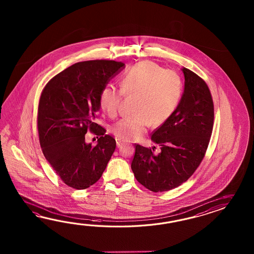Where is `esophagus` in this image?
<instances>
[{"instance_id":"34e87169","label":"esophagus","mask_w":254,"mask_h":254,"mask_svg":"<svg viewBox=\"0 0 254 254\" xmlns=\"http://www.w3.org/2000/svg\"><path fill=\"white\" fill-rule=\"evenodd\" d=\"M125 142L123 141L122 140H120V139H116V144H117V147L119 148L121 146L123 145Z\"/></svg>"}]
</instances>
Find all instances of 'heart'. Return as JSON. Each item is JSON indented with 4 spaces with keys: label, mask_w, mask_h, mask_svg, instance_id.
<instances>
[{
    "label": "heart",
    "mask_w": 254,
    "mask_h": 254,
    "mask_svg": "<svg viewBox=\"0 0 254 254\" xmlns=\"http://www.w3.org/2000/svg\"><path fill=\"white\" fill-rule=\"evenodd\" d=\"M121 90L105 87L100 93L99 103L109 116L119 112L124 96L136 97L135 115L120 120L112 127L116 138L134 140L152 126H160L170 119L178 106L183 93L180 76L172 70L145 61L131 67L123 76Z\"/></svg>",
    "instance_id": "obj_1"
}]
</instances>
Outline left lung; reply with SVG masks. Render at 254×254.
Returning a JSON list of instances; mask_svg holds the SVG:
<instances>
[{"label":"left lung","mask_w":254,"mask_h":254,"mask_svg":"<svg viewBox=\"0 0 254 254\" xmlns=\"http://www.w3.org/2000/svg\"><path fill=\"white\" fill-rule=\"evenodd\" d=\"M184 92L177 108L167 122L157 128L151 140L160 146L146 148L135 144L131 170L135 178L153 192L174 189L185 183L205 156L211 139L214 106L205 81L183 68Z\"/></svg>","instance_id":"left-lung-1"}]
</instances>
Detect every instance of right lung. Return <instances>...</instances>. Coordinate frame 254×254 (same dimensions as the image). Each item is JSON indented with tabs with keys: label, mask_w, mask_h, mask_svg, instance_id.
Here are the masks:
<instances>
[{
	"label": "right lung",
	"mask_w": 254,
	"mask_h": 254,
	"mask_svg": "<svg viewBox=\"0 0 254 254\" xmlns=\"http://www.w3.org/2000/svg\"><path fill=\"white\" fill-rule=\"evenodd\" d=\"M124 66L109 60L77 63L43 88L37 115L41 148L55 173L73 189L95 184L116 148L115 140L95 120L100 93ZM89 130L98 135L95 146L85 142Z\"/></svg>",
	"instance_id": "obj_1"
}]
</instances>
